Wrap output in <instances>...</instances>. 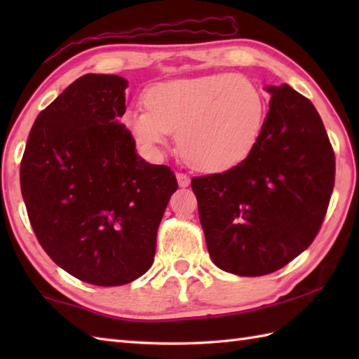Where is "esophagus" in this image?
Listing matches in <instances>:
<instances>
[{
  "label": "esophagus",
  "instance_id": "34e87169",
  "mask_svg": "<svg viewBox=\"0 0 359 359\" xmlns=\"http://www.w3.org/2000/svg\"><path fill=\"white\" fill-rule=\"evenodd\" d=\"M175 177H177V182H179V187L182 188H187L189 185V177L185 174V172H177L175 174Z\"/></svg>",
  "mask_w": 359,
  "mask_h": 359
}]
</instances>
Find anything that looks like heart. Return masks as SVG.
<instances>
[{"mask_svg":"<svg viewBox=\"0 0 359 359\" xmlns=\"http://www.w3.org/2000/svg\"><path fill=\"white\" fill-rule=\"evenodd\" d=\"M143 103L147 111L125 116L134 142L158 156L177 131L180 156L205 172L241 163L255 148L266 114L259 88L233 74L157 83L144 90Z\"/></svg>","mask_w":359,"mask_h":359,"instance_id":"b5f03b06","label":"heart"}]
</instances>
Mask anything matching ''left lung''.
I'll return each mask as SVG.
<instances>
[{
  "label": "left lung",
  "mask_w": 359,
  "mask_h": 359,
  "mask_svg": "<svg viewBox=\"0 0 359 359\" xmlns=\"http://www.w3.org/2000/svg\"><path fill=\"white\" fill-rule=\"evenodd\" d=\"M271 94L250 154L193 177L208 253L219 269L264 276L310 247L334 187V152L313 103L288 85Z\"/></svg>",
  "instance_id": "left-lung-1"
}]
</instances>
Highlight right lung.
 <instances>
[{
  "mask_svg": "<svg viewBox=\"0 0 359 359\" xmlns=\"http://www.w3.org/2000/svg\"><path fill=\"white\" fill-rule=\"evenodd\" d=\"M128 81L86 74L30 129L20 166L29 222L48 256L77 279L123 285L147 273L177 180L137 156L120 118Z\"/></svg>",
  "mask_w": 359,
  "mask_h": 359,
  "instance_id": "right-lung-1",
  "label": "right lung"
}]
</instances>
